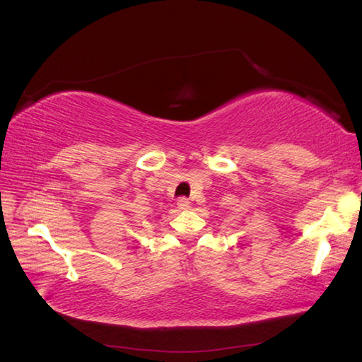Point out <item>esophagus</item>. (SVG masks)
<instances>
[{"mask_svg":"<svg viewBox=\"0 0 362 362\" xmlns=\"http://www.w3.org/2000/svg\"><path fill=\"white\" fill-rule=\"evenodd\" d=\"M176 205H177V209H180V210H189V209H191V202H189L186 197L177 199V204Z\"/></svg>","mask_w":362,"mask_h":362,"instance_id":"34e87169","label":"esophagus"}]
</instances>
